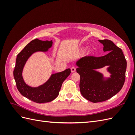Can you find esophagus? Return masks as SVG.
<instances>
[{"label":"esophagus","instance_id":"34e87169","mask_svg":"<svg viewBox=\"0 0 135 135\" xmlns=\"http://www.w3.org/2000/svg\"><path fill=\"white\" fill-rule=\"evenodd\" d=\"M76 71V68H75V67H72L71 68V73H74V72H75Z\"/></svg>","mask_w":135,"mask_h":135}]
</instances>
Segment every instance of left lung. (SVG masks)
<instances>
[{
  "mask_svg": "<svg viewBox=\"0 0 135 135\" xmlns=\"http://www.w3.org/2000/svg\"><path fill=\"white\" fill-rule=\"evenodd\" d=\"M104 45V52L108 54L103 56H85L77 61V73L80 80V93L87 100L92 103H99L109 100L123 87L126 79L127 61L122 50L108 39L99 40ZM109 65L108 71L111 78L105 81L102 75L94 69Z\"/></svg>",
  "mask_w": 135,
  "mask_h": 135,
  "instance_id": "obj_1",
  "label": "left lung"
}]
</instances>
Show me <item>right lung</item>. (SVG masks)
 I'll use <instances>...</instances> for the list:
<instances>
[{
    "mask_svg": "<svg viewBox=\"0 0 135 135\" xmlns=\"http://www.w3.org/2000/svg\"><path fill=\"white\" fill-rule=\"evenodd\" d=\"M52 46V40L42 41L35 39L26 46L17 55L13 76L16 86L21 95L36 103L52 101L57 97L64 81L70 75L71 70L67 69L64 71L52 74L47 82L36 88H32L24 82L22 72L27 60L37 51L45 52Z\"/></svg>",
    "mask_w": 135,
    "mask_h": 135,
    "instance_id": "obj_1",
    "label": "right lung"
}]
</instances>
